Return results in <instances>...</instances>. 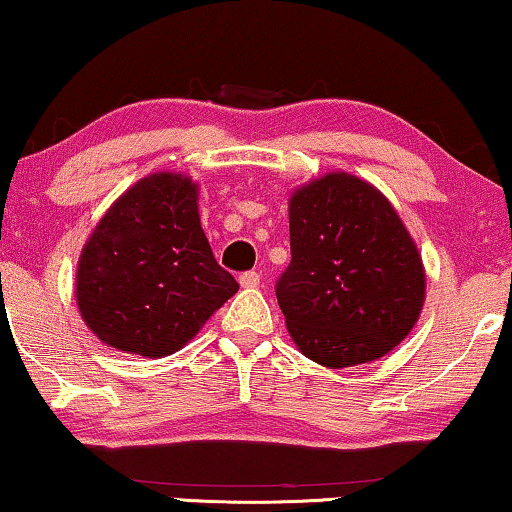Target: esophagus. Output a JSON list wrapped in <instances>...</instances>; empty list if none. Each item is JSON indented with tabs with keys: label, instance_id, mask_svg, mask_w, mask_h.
Here are the masks:
<instances>
[{
	"label": "esophagus",
	"instance_id": "34e87169",
	"mask_svg": "<svg viewBox=\"0 0 512 512\" xmlns=\"http://www.w3.org/2000/svg\"><path fill=\"white\" fill-rule=\"evenodd\" d=\"M241 287H257L259 285V273L257 271H246L239 276Z\"/></svg>",
	"mask_w": 512,
	"mask_h": 512
}]
</instances>
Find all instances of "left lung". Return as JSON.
<instances>
[{"mask_svg":"<svg viewBox=\"0 0 512 512\" xmlns=\"http://www.w3.org/2000/svg\"><path fill=\"white\" fill-rule=\"evenodd\" d=\"M292 262L276 282L287 331L324 368L377 361L418 322L423 259L368 181L329 172L289 200Z\"/></svg>","mask_w":512,"mask_h":512,"instance_id":"1","label":"left lung"}]
</instances>
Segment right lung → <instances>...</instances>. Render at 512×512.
<instances>
[{"mask_svg": "<svg viewBox=\"0 0 512 512\" xmlns=\"http://www.w3.org/2000/svg\"><path fill=\"white\" fill-rule=\"evenodd\" d=\"M197 213V183L149 174L91 232L75 273V299L91 331L119 352H179L236 294Z\"/></svg>", "mask_w": 512, "mask_h": 512, "instance_id": "1", "label": "right lung"}]
</instances>
